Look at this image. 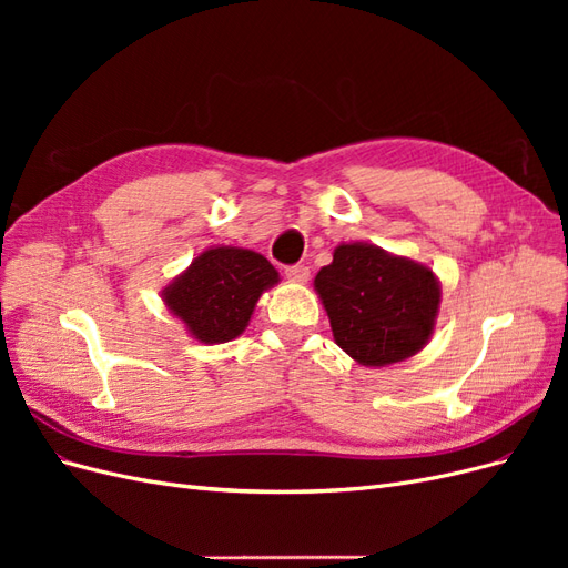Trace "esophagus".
Returning <instances> with one entry per match:
<instances>
[{
    "mask_svg": "<svg viewBox=\"0 0 568 568\" xmlns=\"http://www.w3.org/2000/svg\"><path fill=\"white\" fill-rule=\"evenodd\" d=\"M284 274H286V280L303 284V282L311 280V267H305V265H291V267L284 270Z\"/></svg>",
    "mask_w": 568,
    "mask_h": 568,
    "instance_id": "esophagus-1",
    "label": "esophagus"
}]
</instances>
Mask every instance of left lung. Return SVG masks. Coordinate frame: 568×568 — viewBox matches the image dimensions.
Wrapping results in <instances>:
<instances>
[{"label": "left lung", "instance_id": "obj_1", "mask_svg": "<svg viewBox=\"0 0 568 568\" xmlns=\"http://www.w3.org/2000/svg\"><path fill=\"white\" fill-rule=\"evenodd\" d=\"M334 341L357 365L388 367L434 336L440 282L428 265L367 242L338 244L315 277Z\"/></svg>", "mask_w": 568, "mask_h": 568}]
</instances>
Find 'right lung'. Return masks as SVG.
<instances>
[{"label": "right lung", "mask_w": 568, "mask_h": 568, "mask_svg": "<svg viewBox=\"0 0 568 568\" xmlns=\"http://www.w3.org/2000/svg\"><path fill=\"white\" fill-rule=\"evenodd\" d=\"M274 284H280V272L265 255L211 246L161 291V298L189 336L215 346L246 332L257 298Z\"/></svg>", "instance_id": "1"}]
</instances>
